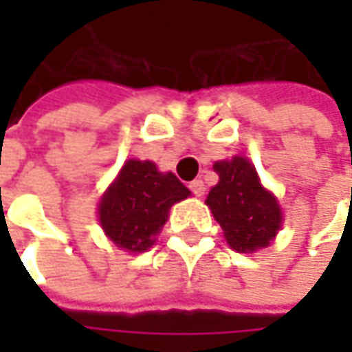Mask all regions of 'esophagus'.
I'll list each match as a JSON object with an SVG mask.
<instances>
[{"mask_svg": "<svg viewBox=\"0 0 352 352\" xmlns=\"http://www.w3.org/2000/svg\"><path fill=\"white\" fill-rule=\"evenodd\" d=\"M190 190H192L194 196L201 197L206 194V184L201 182V180H194V182H190Z\"/></svg>", "mask_w": 352, "mask_h": 352, "instance_id": "esophagus-1", "label": "esophagus"}]
</instances>
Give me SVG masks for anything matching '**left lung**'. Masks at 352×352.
<instances>
[{
    "label": "left lung",
    "mask_w": 352,
    "mask_h": 352,
    "mask_svg": "<svg viewBox=\"0 0 352 352\" xmlns=\"http://www.w3.org/2000/svg\"><path fill=\"white\" fill-rule=\"evenodd\" d=\"M213 170L219 182L211 188L206 204L231 249L252 252L268 247L282 223L276 197L261 186L256 170L243 156L215 162Z\"/></svg>",
    "instance_id": "left-lung-1"
}]
</instances>
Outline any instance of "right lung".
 I'll list each match as a JSON object with an SVG mask.
<instances>
[{
	"mask_svg": "<svg viewBox=\"0 0 352 352\" xmlns=\"http://www.w3.org/2000/svg\"><path fill=\"white\" fill-rule=\"evenodd\" d=\"M188 196L172 172L162 174L148 160H129L100 201V223L117 247L142 252L155 243L170 208Z\"/></svg>",
	"mask_w": 352,
	"mask_h": 352,
	"instance_id": "right-lung-1",
	"label": "right lung"
}]
</instances>
